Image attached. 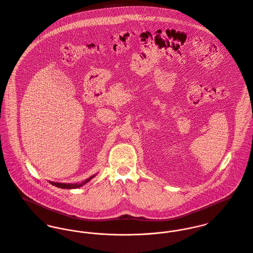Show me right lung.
<instances>
[{"label": "right lung", "mask_w": 253, "mask_h": 253, "mask_svg": "<svg viewBox=\"0 0 253 253\" xmlns=\"http://www.w3.org/2000/svg\"><path fill=\"white\" fill-rule=\"evenodd\" d=\"M94 176H95V175H92L91 177H89L88 179L84 181V182L81 183V184H69V183L67 184V183H58V182H50V184L53 185V186H56V187H58V188H62V189H76V188H79V187L83 186L84 184H85L86 182H88L91 178H93Z\"/></svg>", "instance_id": "obj_1"}]
</instances>
